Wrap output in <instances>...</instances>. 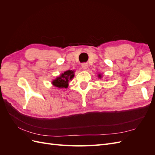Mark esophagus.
<instances>
[{
    "label": "esophagus",
    "instance_id": "esophagus-1",
    "mask_svg": "<svg viewBox=\"0 0 155 155\" xmlns=\"http://www.w3.org/2000/svg\"><path fill=\"white\" fill-rule=\"evenodd\" d=\"M81 67L83 70H87L88 67V64L87 63H83L81 64Z\"/></svg>",
    "mask_w": 155,
    "mask_h": 155
}]
</instances>
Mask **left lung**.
I'll use <instances>...</instances> for the list:
<instances>
[{
  "label": "left lung",
  "instance_id": "left-lung-1",
  "mask_svg": "<svg viewBox=\"0 0 155 155\" xmlns=\"http://www.w3.org/2000/svg\"><path fill=\"white\" fill-rule=\"evenodd\" d=\"M97 77H98V78L101 79V78H102V75H101V74H97Z\"/></svg>",
  "mask_w": 155,
  "mask_h": 155
}]
</instances>
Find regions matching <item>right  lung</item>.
I'll list each match as a JSON object with an SVG mask.
<instances>
[{
  "label": "right lung",
  "instance_id": "add662e5",
  "mask_svg": "<svg viewBox=\"0 0 155 155\" xmlns=\"http://www.w3.org/2000/svg\"><path fill=\"white\" fill-rule=\"evenodd\" d=\"M74 70H68L67 71H65L60 76L56 78L55 79L51 81L54 87H58L59 88H67L68 87V83L71 81L74 77Z\"/></svg>",
  "mask_w": 155,
  "mask_h": 155
}]
</instances>
